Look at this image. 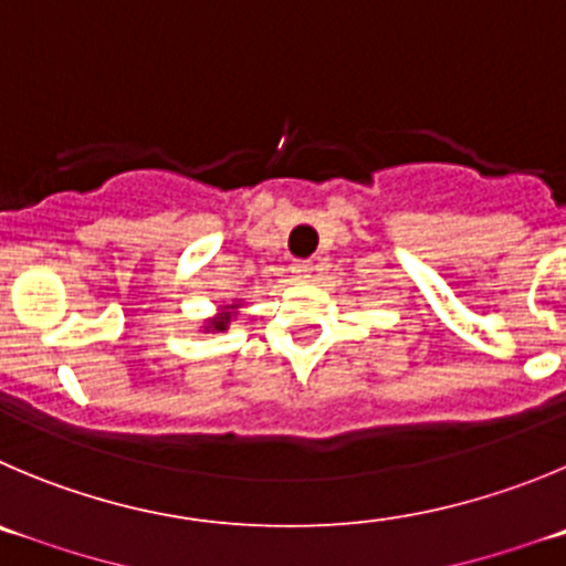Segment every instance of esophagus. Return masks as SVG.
<instances>
[{"label": "esophagus", "mask_w": 566, "mask_h": 566, "mask_svg": "<svg viewBox=\"0 0 566 566\" xmlns=\"http://www.w3.org/2000/svg\"><path fill=\"white\" fill-rule=\"evenodd\" d=\"M293 273H295V279H313L315 262H310V259H301V262H295L293 265Z\"/></svg>", "instance_id": "34e87169"}]
</instances>
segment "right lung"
I'll return each instance as SVG.
<instances>
[{"mask_svg":"<svg viewBox=\"0 0 566 566\" xmlns=\"http://www.w3.org/2000/svg\"><path fill=\"white\" fill-rule=\"evenodd\" d=\"M237 307H240V304H231V307H226V310H237ZM229 321H231V313H223V315H220V318L211 321V324L206 326V329H218V332H223V329H226V324H229Z\"/></svg>","mask_w":566,"mask_h":566,"instance_id":"obj_1","label":"right lung"}]
</instances>
